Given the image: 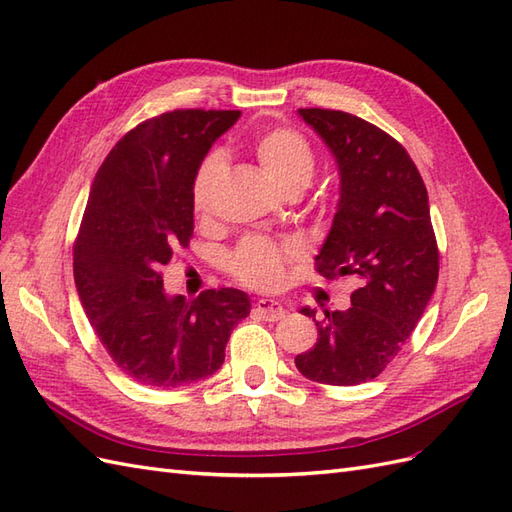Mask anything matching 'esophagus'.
<instances>
[{"label":"esophagus","mask_w":512,"mask_h":512,"mask_svg":"<svg viewBox=\"0 0 512 512\" xmlns=\"http://www.w3.org/2000/svg\"><path fill=\"white\" fill-rule=\"evenodd\" d=\"M255 313L257 316H261L268 322H277L285 316V309L281 307V303H277V300H270V298H261L257 300L255 305Z\"/></svg>","instance_id":"esophagus-1"}]
</instances>
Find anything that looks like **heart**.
I'll use <instances>...</instances> for the list:
<instances>
[{"label":"heart","mask_w":512,"mask_h":512,"mask_svg":"<svg viewBox=\"0 0 512 512\" xmlns=\"http://www.w3.org/2000/svg\"><path fill=\"white\" fill-rule=\"evenodd\" d=\"M255 157L266 177L283 194L303 192L316 173V153L309 140L290 127L266 131L255 140ZM227 164L220 153L205 155L192 179V207L199 216L212 209L214 192L225 175ZM296 259V248L287 242H274L264 235H248L227 257V268L233 279L255 287L274 290L285 277V266Z\"/></svg>","instance_id":"1"}]
</instances>
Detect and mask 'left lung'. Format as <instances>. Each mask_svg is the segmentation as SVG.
Wrapping results in <instances>:
<instances>
[{
  "mask_svg": "<svg viewBox=\"0 0 512 512\" xmlns=\"http://www.w3.org/2000/svg\"><path fill=\"white\" fill-rule=\"evenodd\" d=\"M335 155L342 177L337 214L316 270L352 274L359 287L346 311L300 309L318 326V342L294 359L324 385H361L396 359L435 292L439 248L428 192L417 166L387 131L355 114L300 108Z\"/></svg>",
  "mask_w": 512,
  "mask_h": 512,
  "instance_id": "8db88e82",
  "label": "left lung"
}]
</instances>
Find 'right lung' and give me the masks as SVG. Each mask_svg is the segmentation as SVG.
<instances>
[{
  "label": "right lung",
  "instance_id": "1",
  "mask_svg": "<svg viewBox=\"0 0 512 512\" xmlns=\"http://www.w3.org/2000/svg\"><path fill=\"white\" fill-rule=\"evenodd\" d=\"M240 110H173L136 125L99 166L73 246V274L103 348L140 385L212 376L251 300L233 287L166 296L162 266L194 231L192 179Z\"/></svg>",
  "mask_w": 512,
  "mask_h": 512
}]
</instances>
